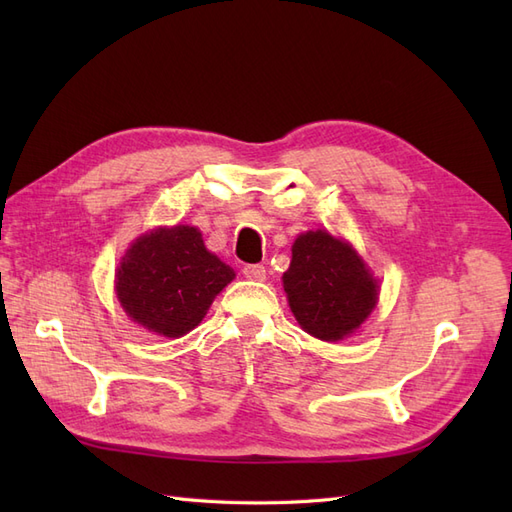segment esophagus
Segmentation results:
<instances>
[{
    "mask_svg": "<svg viewBox=\"0 0 512 512\" xmlns=\"http://www.w3.org/2000/svg\"><path fill=\"white\" fill-rule=\"evenodd\" d=\"M243 275L247 280H254V282H265L267 280V269L262 265H245L243 267Z\"/></svg>",
    "mask_w": 512,
    "mask_h": 512,
    "instance_id": "1",
    "label": "esophagus"
}]
</instances>
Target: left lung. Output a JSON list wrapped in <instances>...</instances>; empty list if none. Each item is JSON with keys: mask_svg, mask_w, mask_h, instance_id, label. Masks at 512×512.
Returning <instances> with one entry per match:
<instances>
[{"mask_svg": "<svg viewBox=\"0 0 512 512\" xmlns=\"http://www.w3.org/2000/svg\"><path fill=\"white\" fill-rule=\"evenodd\" d=\"M282 280L294 318L324 342L354 333L378 299V284L363 260L324 230H309L294 241Z\"/></svg>", "mask_w": 512, "mask_h": 512, "instance_id": "8db88e82", "label": "left lung"}]
</instances>
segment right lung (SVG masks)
Returning <instances> with one entry per match:
<instances>
[{
	"label": "right lung",
	"instance_id": "obj_1",
	"mask_svg": "<svg viewBox=\"0 0 512 512\" xmlns=\"http://www.w3.org/2000/svg\"><path fill=\"white\" fill-rule=\"evenodd\" d=\"M235 271L207 252L192 226L160 228L136 239L117 271V299L141 327L181 337L205 318Z\"/></svg>",
	"mask_w": 512,
	"mask_h": 512
}]
</instances>
